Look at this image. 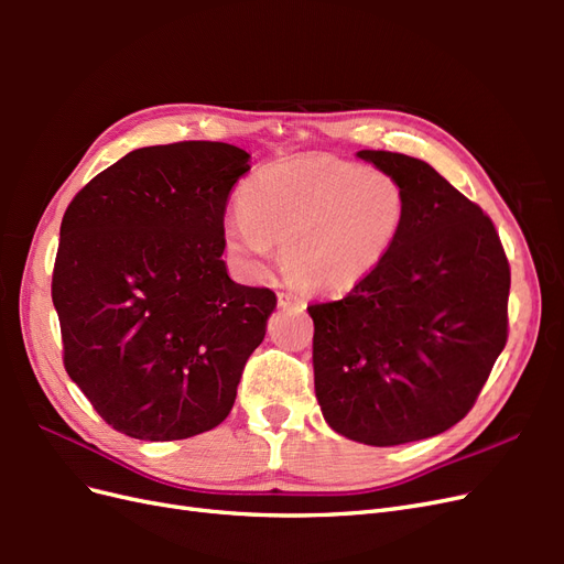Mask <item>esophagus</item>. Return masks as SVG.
Listing matches in <instances>:
<instances>
[{"instance_id": "esophagus-1", "label": "esophagus", "mask_w": 564, "mask_h": 564, "mask_svg": "<svg viewBox=\"0 0 564 564\" xmlns=\"http://www.w3.org/2000/svg\"><path fill=\"white\" fill-rule=\"evenodd\" d=\"M278 303L282 305V308H286V305H303L305 301L299 294H294V292H280L278 294Z\"/></svg>"}]
</instances>
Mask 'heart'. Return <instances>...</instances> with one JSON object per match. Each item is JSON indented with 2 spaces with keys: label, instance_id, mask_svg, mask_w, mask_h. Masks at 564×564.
Here are the masks:
<instances>
[{
  "label": "heart",
  "instance_id": "b5f03b06",
  "mask_svg": "<svg viewBox=\"0 0 564 564\" xmlns=\"http://www.w3.org/2000/svg\"><path fill=\"white\" fill-rule=\"evenodd\" d=\"M240 214L224 224L232 265L259 280L280 245L282 265L303 286L344 294L398 247L409 193L386 169L332 155L265 164L240 193Z\"/></svg>",
  "mask_w": 564,
  "mask_h": 564
}]
</instances>
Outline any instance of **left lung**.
Segmentation results:
<instances>
[{
    "mask_svg": "<svg viewBox=\"0 0 564 564\" xmlns=\"http://www.w3.org/2000/svg\"><path fill=\"white\" fill-rule=\"evenodd\" d=\"M357 158L398 176L409 218L371 275L315 322V395L348 440L392 447L464 419L508 340L510 265L491 218L431 164L386 150Z\"/></svg>",
    "mask_w": 564,
    "mask_h": 564,
    "instance_id": "left-lung-1",
    "label": "left lung"
}]
</instances>
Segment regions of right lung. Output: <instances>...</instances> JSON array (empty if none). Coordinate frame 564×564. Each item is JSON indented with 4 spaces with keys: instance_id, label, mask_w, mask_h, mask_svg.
Returning <instances> with one entry per match:
<instances>
[{
    "instance_id": "add662e5",
    "label": "right lung",
    "mask_w": 564,
    "mask_h": 564,
    "mask_svg": "<svg viewBox=\"0 0 564 564\" xmlns=\"http://www.w3.org/2000/svg\"><path fill=\"white\" fill-rule=\"evenodd\" d=\"M249 152L216 141L133 150L73 197L51 299L63 365L115 431L169 442L235 404L278 296L228 278L224 216Z\"/></svg>"
}]
</instances>
